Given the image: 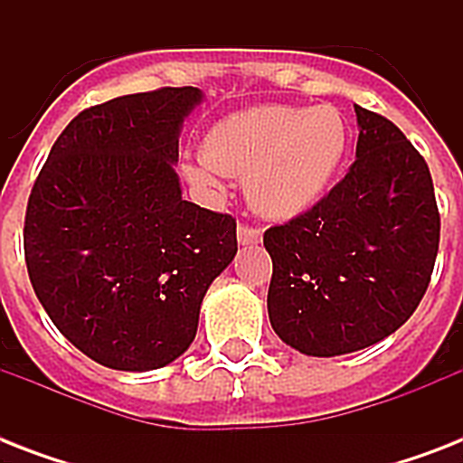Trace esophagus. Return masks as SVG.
I'll use <instances>...</instances> for the list:
<instances>
[{
    "label": "esophagus",
    "mask_w": 463,
    "mask_h": 463,
    "mask_svg": "<svg viewBox=\"0 0 463 463\" xmlns=\"http://www.w3.org/2000/svg\"><path fill=\"white\" fill-rule=\"evenodd\" d=\"M238 242L240 245H257V242H261V231L260 228H254V225L240 223L238 225Z\"/></svg>",
    "instance_id": "34e87169"
}]
</instances>
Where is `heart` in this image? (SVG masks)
Masks as SVG:
<instances>
[{
	"label": "heart",
	"mask_w": 463,
	"mask_h": 463,
	"mask_svg": "<svg viewBox=\"0 0 463 463\" xmlns=\"http://www.w3.org/2000/svg\"><path fill=\"white\" fill-rule=\"evenodd\" d=\"M345 151L348 127L336 108L261 105L218 119L182 175L202 189L221 187V175H245L254 209L293 218L326 194Z\"/></svg>",
	"instance_id": "heart-1"
}]
</instances>
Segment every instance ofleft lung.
Instances as JSON below:
<instances>
[{
  "label": "left lung",
  "instance_id": "left-lung-1",
  "mask_svg": "<svg viewBox=\"0 0 463 463\" xmlns=\"http://www.w3.org/2000/svg\"><path fill=\"white\" fill-rule=\"evenodd\" d=\"M355 163L322 202L264 232L269 319L290 348L331 358L394 334L423 300L439 247L428 163L394 122L355 105Z\"/></svg>",
  "mask_w": 463,
  "mask_h": 463
}]
</instances>
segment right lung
Returning <instances> with one entry per match:
<instances>
[{
	"mask_svg": "<svg viewBox=\"0 0 463 463\" xmlns=\"http://www.w3.org/2000/svg\"><path fill=\"white\" fill-rule=\"evenodd\" d=\"M202 90L158 89L79 112L31 189L25 267L52 324L90 360L146 373L196 336L238 252L235 218L182 199V122Z\"/></svg>",
	"mask_w": 463,
	"mask_h": 463,
	"instance_id": "obj_1",
	"label": "right lung"
}]
</instances>
